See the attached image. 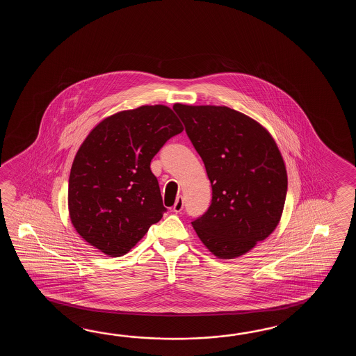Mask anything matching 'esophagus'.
I'll return each instance as SVG.
<instances>
[{"label": "esophagus", "instance_id": "obj_1", "mask_svg": "<svg viewBox=\"0 0 356 356\" xmlns=\"http://www.w3.org/2000/svg\"><path fill=\"white\" fill-rule=\"evenodd\" d=\"M183 206H184V202H183V198L181 196H178L177 198V201H175V206H173V212H181L183 210Z\"/></svg>", "mask_w": 356, "mask_h": 356}]
</instances>
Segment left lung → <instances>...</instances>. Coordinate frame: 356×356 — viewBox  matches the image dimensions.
<instances>
[{"label":"left lung","mask_w":356,"mask_h":356,"mask_svg":"<svg viewBox=\"0 0 356 356\" xmlns=\"http://www.w3.org/2000/svg\"><path fill=\"white\" fill-rule=\"evenodd\" d=\"M173 108L211 181V204L192 227L216 257L243 256L279 225L288 191L280 150L264 126L232 108Z\"/></svg>","instance_id":"8db88e82"}]
</instances>
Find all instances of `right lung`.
<instances>
[{"mask_svg": "<svg viewBox=\"0 0 356 356\" xmlns=\"http://www.w3.org/2000/svg\"><path fill=\"white\" fill-rule=\"evenodd\" d=\"M183 126L167 106L122 111L98 123L71 167L68 212L76 232L109 257L140 242L167 209L152 159Z\"/></svg>", "mask_w": 356, "mask_h": 356, "instance_id": "obj_1", "label": "right lung"}]
</instances>
